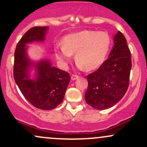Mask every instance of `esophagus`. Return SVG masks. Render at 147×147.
Here are the masks:
<instances>
[{
  "mask_svg": "<svg viewBox=\"0 0 147 147\" xmlns=\"http://www.w3.org/2000/svg\"><path fill=\"white\" fill-rule=\"evenodd\" d=\"M79 76L78 75H72V76H71V79L72 80H76V79H77L79 78Z\"/></svg>",
  "mask_w": 147,
  "mask_h": 147,
  "instance_id": "esophagus-1",
  "label": "esophagus"
}]
</instances>
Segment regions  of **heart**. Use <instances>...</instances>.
I'll return each instance as SVG.
<instances>
[{
  "label": "heart",
  "instance_id": "1",
  "mask_svg": "<svg viewBox=\"0 0 147 147\" xmlns=\"http://www.w3.org/2000/svg\"><path fill=\"white\" fill-rule=\"evenodd\" d=\"M111 43V38L107 33L85 30L65 36L63 45H57L55 48V53L63 65L75 54L79 68L92 70L100 66L106 60Z\"/></svg>",
  "mask_w": 147,
  "mask_h": 147
}]
</instances>
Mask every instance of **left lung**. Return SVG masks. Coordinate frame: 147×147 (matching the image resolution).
I'll use <instances>...</instances> for the list:
<instances>
[{
	"mask_svg": "<svg viewBox=\"0 0 147 147\" xmlns=\"http://www.w3.org/2000/svg\"><path fill=\"white\" fill-rule=\"evenodd\" d=\"M114 46L108 59L92 73L86 76L88 82L85 93L88 104L97 110L113 106L124 97L129 85L131 52L121 32L115 35Z\"/></svg>",
	"mask_w": 147,
	"mask_h": 147,
	"instance_id": "1",
	"label": "left lung"
}]
</instances>
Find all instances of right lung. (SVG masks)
I'll list each match as a JSON object with an SVG mask.
<instances>
[{"mask_svg": "<svg viewBox=\"0 0 147 147\" xmlns=\"http://www.w3.org/2000/svg\"><path fill=\"white\" fill-rule=\"evenodd\" d=\"M48 27H34L26 32L14 52V78L25 98L42 110H51L63 101L70 80L68 72L51 65L48 60L34 63L27 55V43L43 41ZM34 67L36 77L30 79V68Z\"/></svg>", "mask_w": 147, "mask_h": 147, "instance_id": "obj_1", "label": "right lung"}]
</instances>
